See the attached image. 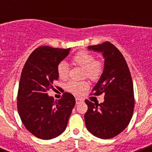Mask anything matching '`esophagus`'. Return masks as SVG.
Returning a JSON list of instances; mask_svg holds the SVG:
<instances>
[{
  "mask_svg": "<svg viewBox=\"0 0 152 152\" xmlns=\"http://www.w3.org/2000/svg\"><path fill=\"white\" fill-rule=\"evenodd\" d=\"M83 102V99H80V98H76V104H80L81 103V102Z\"/></svg>",
  "mask_w": 152,
  "mask_h": 152,
  "instance_id": "esophagus-1",
  "label": "esophagus"
}]
</instances>
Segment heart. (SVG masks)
Returning a JSON list of instances; mask_svg holds the SVG:
<instances>
[{"mask_svg":"<svg viewBox=\"0 0 152 152\" xmlns=\"http://www.w3.org/2000/svg\"><path fill=\"white\" fill-rule=\"evenodd\" d=\"M75 65L83 68V77H87L91 81L99 80L104 71V63L102 60L95 59V55L87 50L77 52L72 58ZM57 73L61 80H66L69 77V68L67 62L62 61L57 65ZM64 88L68 91L80 95L83 91L88 88L87 81H69Z\"/></svg>","mask_w":152,"mask_h":152,"instance_id":"obj_1","label":"heart"}]
</instances>
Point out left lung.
Segmentation results:
<instances>
[{
  "label": "left lung",
  "mask_w": 152,
  "mask_h": 152,
  "mask_svg": "<svg viewBox=\"0 0 152 152\" xmlns=\"http://www.w3.org/2000/svg\"><path fill=\"white\" fill-rule=\"evenodd\" d=\"M88 50L102 53L105 58L103 73L92 89L94 95L103 94L104 102L99 104L85 100V125L95 137L110 139L127 127L132 117L135 99L132 76L125 57L112 43L89 46Z\"/></svg>",
  "instance_id": "1"
}]
</instances>
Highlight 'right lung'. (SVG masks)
Returning <instances> with one entry per match:
<instances>
[{"mask_svg": "<svg viewBox=\"0 0 152 152\" xmlns=\"http://www.w3.org/2000/svg\"><path fill=\"white\" fill-rule=\"evenodd\" d=\"M70 49L40 46L31 53L20 76L17 109L28 131L39 139L50 140L64 132L76 99L64 92L54 101L48 95L53 83L58 80L57 65L69 53Z\"/></svg>", "mask_w": 152, "mask_h": 152, "instance_id": "obj_1", "label": "right lung"}]
</instances>
